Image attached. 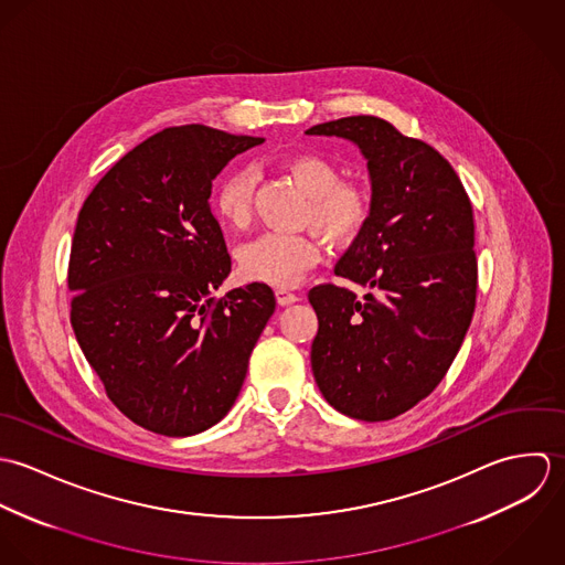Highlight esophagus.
<instances>
[{
    "label": "esophagus",
    "mask_w": 565,
    "mask_h": 565,
    "mask_svg": "<svg viewBox=\"0 0 565 565\" xmlns=\"http://www.w3.org/2000/svg\"><path fill=\"white\" fill-rule=\"evenodd\" d=\"M275 297H277V303H279V306H290V303H297V301H299V297H297L295 292L286 290V288H277V290H275Z\"/></svg>",
    "instance_id": "esophagus-1"
}]
</instances>
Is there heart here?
<instances>
[{"label": "heart", "instance_id": "1", "mask_svg": "<svg viewBox=\"0 0 565 565\" xmlns=\"http://www.w3.org/2000/svg\"><path fill=\"white\" fill-rule=\"evenodd\" d=\"M284 170L308 196L303 223L323 239L342 244L360 233L369 214L366 194L353 183H340L332 161L317 154H297L286 161ZM253 185L255 174L248 168H237L221 181L214 207L223 223L235 228L248 223ZM319 257V244L306 233H264L239 248L237 262L246 279L290 288L301 281Z\"/></svg>", "mask_w": 565, "mask_h": 565}]
</instances>
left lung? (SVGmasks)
Returning <instances> with one entry per match:
<instances>
[{"label":"left lung","instance_id":"left-lung-1","mask_svg":"<svg viewBox=\"0 0 565 565\" xmlns=\"http://www.w3.org/2000/svg\"><path fill=\"white\" fill-rule=\"evenodd\" d=\"M366 159L371 210L334 268L362 288L317 286L312 373L353 419L386 422L428 397L448 373L476 308L478 266L469 196L426 141L373 115L317 124Z\"/></svg>","mask_w":565,"mask_h":565}]
</instances>
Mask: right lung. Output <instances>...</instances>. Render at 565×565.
Wrapping results in <instances>:
<instances>
[{"label": "right lung", "instance_id": "right-lung-1", "mask_svg": "<svg viewBox=\"0 0 565 565\" xmlns=\"http://www.w3.org/2000/svg\"><path fill=\"white\" fill-rule=\"evenodd\" d=\"M262 141L203 124L166 128L126 152L78 214L72 328L109 399L150 433L190 437L218 424L275 312L257 281L212 297L231 273L212 181Z\"/></svg>", "mask_w": 565, "mask_h": 565}]
</instances>
